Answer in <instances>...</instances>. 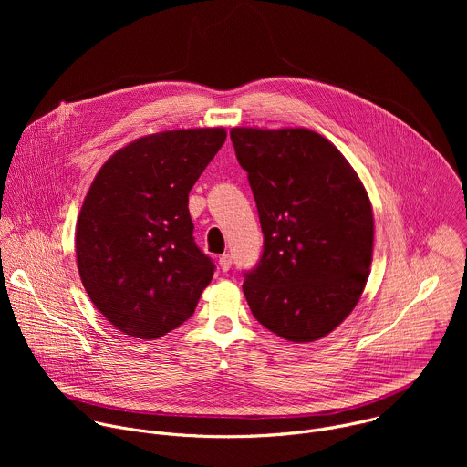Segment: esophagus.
I'll return each instance as SVG.
<instances>
[{
    "instance_id": "obj_1",
    "label": "esophagus",
    "mask_w": 467,
    "mask_h": 467,
    "mask_svg": "<svg viewBox=\"0 0 467 467\" xmlns=\"http://www.w3.org/2000/svg\"><path fill=\"white\" fill-rule=\"evenodd\" d=\"M231 265H233L231 254H222V256H220V268H222V272H229Z\"/></svg>"
}]
</instances>
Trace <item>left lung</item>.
<instances>
[{"label":"left lung","mask_w":467,"mask_h":467,"mask_svg":"<svg viewBox=\"0 0 467 467\" xmlns=\"http://www.w3.org/2000/svg\"><path fill=\"white\" fill-rule=\"evenodd\" d=\"M247 171L262 256L244 272L256 321L305 344L327 337L355 308L369 275L373 213L344 155L308 129L231 130Z\"/></svg>","instance_id":"8db88e82"}]
</instances>
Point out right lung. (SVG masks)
<instances>
[{
    "label": "right lung",
    "instance_id": "add662e5",
    "mask_svg": "<svg viewBox=\"0 0 467 467\" xmlns=\"http://www.w3.org/2000/svg\"><path fill=\"white\" fill-rule=\"evenodd\" d=\"M216 129L150 135L98 171L78 220L76 254L96 308L130 338L186 321L216 265L195 245L188 193L225 142Z\"/></svg>",
    "mask_w": 467,
    "mask_h": 467
}]
</instances>
